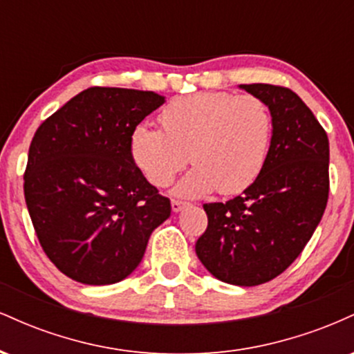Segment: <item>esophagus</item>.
<instances>
[{
  "label": "esophagus",
  "mask_w": 354,
  "mask_h": 354,
  "mask_svg": "<svg viewBox=\"0 0 354 354\" xmlns=\"http://www.w3.org/2000/svg\"><path fill=\"white\" fill-rule=\"evenodd\" d=\"M185 206H188V203L186 201H180V200H173L171 201V209L174 213H178V211H181Z\"/></svg>",
  "instance_id": "esophagus-1"
}]
</instances>
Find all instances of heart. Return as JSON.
Listing matches in <instances>:
<instances>
[{"label":"heart","instance_id":"1","mask_svg":"<svg viewBox=\"0 0 354 354\" xmlns=\"http://www.w3.org/2000/svg\"><path fill=\"white\" fill-rule=\"evenodd\" d=\"M161 129L136 126L131 156L151 185L163 188L185 168L180 196L216 189L236 194L256 181L273 141L274 120L265 100L226 91H206L169 101L160 115Z\"/></svg>","mask_w":354,"mask_h":354}]
</instances>
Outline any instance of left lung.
<instances>
[{
  "mask_svg": "<svg viewBox=\"0 0 354 354\" xmlns=\"http://www.w3.org/2000/svg\"><path fill=\"white\" fill-rule=\"evenodd\" d=\"M265 100L274 120L261 174L243 194L203 205L208 228L196 254L214 278L256 286L281 274L323 218L330 194V143L311 109L290 88L241 84Z\"/></svg>",
  "mask_w": 354,
  "mask_h": 354,
  "instance_id": "left-lung-1",
  "label": "left lung"
}]
</instances>
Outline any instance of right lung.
<instances>
[{
    "instance_id": "1",
    "label": "right lung",
    "mask_w": 354,
    "mask_h": 354,
    "mask_svg": "<svg viewBox=\"0 0 354 354\" xmlns=\"http://www.w3.org/2000/svg\"><path fill=\"white\" fill-rule=\"evenodd\" d=\"M163 103L153 91L93 86L36 129L24 200L43 251L68 278L95 286L124 279L171 214L131 156L133 131Z\"/></svg>"
}]
</instances>
